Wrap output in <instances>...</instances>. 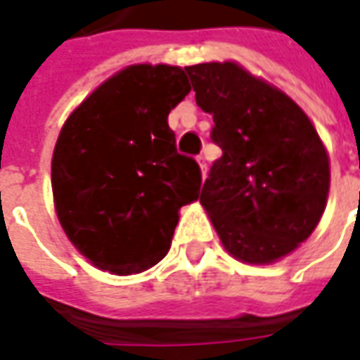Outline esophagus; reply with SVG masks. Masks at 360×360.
<instances>
[{
	"mask_svg": "<svg viewBox=\"0 0 360 360\" xmlns=\"http://www.w3.org/2000/svg\"><path fill=\"white\" fill-rule=\"evenodd\" d=\"M198 164H200V170H202V176H206V170H208V164H206V156H204V154H200V156H198Z\"/></svg>",
	"mask_w": 360,
	"mask_h": 360,
	"instance_id": "esophagus-1",
	"label": "esophagus"
}]
</instances>
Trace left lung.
Returning <instances> with one entry per match:
<instances>
[{"instance_id": "left-lung-1", "label": "left lung", "mask_w": 360, "mask_h": 360, "mask_svg": "<svg viewBox=\"0 0 360 360\" xmlns=\"http://www.w3.org/2000/svg\"><path fill=\"white\" fill-rule=\"evenodd\" d=\"M212 114L222 156L200 192L224 248L266 264L292 252L325 212L330 170L319 134L286 94L234 62L184 68Z\"/></svg>"}]
</instances>
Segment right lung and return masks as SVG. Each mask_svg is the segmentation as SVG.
<instances>
[{
    "label": "right lung",
    "instance_id": "right-lung-1",
    "mask_svg": "<svg viewBox=\"0 0 360 360\" xmlns=\"http://www.w3.org/2000/svg\"><path fill=\"white\" fill-rule=\"evenodd\" d=\"M190 84L176 65H130L63 124L51 190L68 238L96 266L134 274L160 262L178 210L200 196L198 162L178 154L168 114Z\"/></svg>",
    "mask_w": 360,
    "mask_h": 360
}]
</instances>
